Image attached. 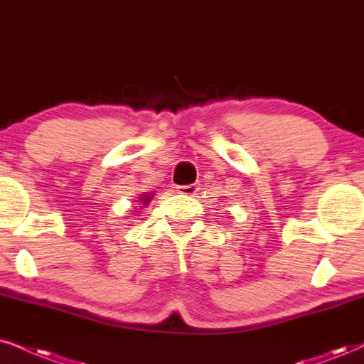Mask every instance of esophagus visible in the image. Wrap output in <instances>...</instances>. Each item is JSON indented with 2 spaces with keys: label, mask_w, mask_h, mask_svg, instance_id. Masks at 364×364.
Instances as JSON below:
<instances>
[{
  "label": "esophagus",
  "mask_w": 364,
  "mask_h": 364,
  "mask_svg": "<svg viewBox=\"0 0 364 364\" xmlns=\"http://www.w3.org/2000/svg\"><path fill=\"white\" fill-rule=\"evenodd\" d=\"M200 190L196 185H185V186H176V191L181 195H196V191Z\"/></svg>",
  "instance_id": "obj_1"
}]
</instances>
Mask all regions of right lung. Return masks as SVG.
Wrapping results in <instances>:
<instances>
[{
	"label": "right lung",
	"mask_w": 364,
	"mask_h": 364,
	"mask_svg": "<svg viewBox=\"0 0 364 364\" xmlns=\"http://www.w3.org/2000/svg\"><path fill=\"white\" fill-rule=\"evenodd\" d=\"M153 195H154V193H146V195H141L139 201L142 205H148L149 200H153Z\"/></svg>",
	"instance_id": "1"
}]
</instances>
